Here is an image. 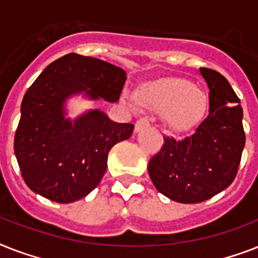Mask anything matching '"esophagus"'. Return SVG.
Masks as SVG:
<instances>
[{"instance_id":"1","label":"esophagus","mask_w":258,"mask_h":258,"mask_svg":"<svg viewBox=\"0 0 258 258\" xmlns=\"http://www.w3.org/2000/svg\"><path fill=\"white\" fill-rule=\"evenodd\" d=\"M150 121L149 119H146V117H141L139 120L135 123V131H141L142 128H145V127H149Z\"/></svg>"}]
</instances>
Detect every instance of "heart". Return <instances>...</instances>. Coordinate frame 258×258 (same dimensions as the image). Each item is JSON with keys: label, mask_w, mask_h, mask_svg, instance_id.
<instances>
[{"label": "heart", "mask_w": 258, "mask_h": 258, "mask_svg": "<svg viewBox=\"0 0 258 258\" xmlns=\"http://www.w3.org/2000/svg\"><path fill=\"white\" fill-rule=\"evenodd\" d=\"M125 100L133 108L137 107L134 97L127 95ZM141 100L151 109L165 112V121L174 131L194 127L208 108L205 93L180 79H163L146 87L141 92Z\"/></svg>", "instance_id": "1"}]
</instances>
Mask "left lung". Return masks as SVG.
Masks as SVG:
<instances>
[{
    "label": "left lung",
    "instance_id": "left-lung-1",
    "mask_svg": "<svg viewBox=\"0 0 258 258\" xmlns=\"http://www.w3.org/2000/svg\"><path fill=\"white\" fill-rule=\"evenodd\" d=\"M209 87V115L196 133L180 141L163 137V146L149 162L154 186L170 200L198 204L230 186L245 146L242 107L226 79L201 68Z\"/></svg>",
    "mask_w": 258,
    "mask_h": 258
}]
</instances>
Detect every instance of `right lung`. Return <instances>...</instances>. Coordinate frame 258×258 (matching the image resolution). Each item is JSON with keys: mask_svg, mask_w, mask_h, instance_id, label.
Instances as JSON below:
<instances>
[{"mask_svg": "<svg viewBox=\"0 0 258 258\" xmlns=\"http://www.w3.org/2000/svg\"><path fill=\"white\" fill-rule=\"evenodd\" d=\"M125 72L95 57L70 53L50 62L26 91L14 135V154L21 175L36 194L58 204L84 198L107 170L109 150L131 137L134 124L116 123L99 109L74 121L66 117L68 97L115 103Z\"/></svg>", "mask_w": 258, "mask_h": 258, "instance_id": "1", "label": "right lung"}]
</instances>
